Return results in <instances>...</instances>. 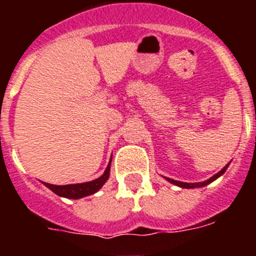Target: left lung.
<instances>
[{
  "mask_svg": "<svg viewBox=\"0 0 256 256\" xmlns=\"http://www.w3.org/2000/svg\"><path fill=\"white\" fill-rule=\"evenodd\" d=\"M228 168V164L226 165L224 168L222 169L219 173H216V176H212V178H209L208 180H205V182H200V183H186V182H180V180H170V178H166V180H169L170 183H173V184H177V186L180 187H183V188H195V187H202V186H206V184H209V183H212V180H216V178L220 177L222 174L224 173L226 169Z\"/></svg>",
  "mask_w": 256,
  "mask_h": 256,
  "instance_id": "1",
  "label": "left lung"
}]
</instances>
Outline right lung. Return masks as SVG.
<instances>
[{
    "label": "right lung",
    "mask_w": 256,
    "mask_h": 256,
    "mask_svg": "<svg viewBox=\"0 0 256 256\" xmlns=\"http://www.w3.org/2000/svg\"><path fill=\"white\" fill-rule=\"evenodd\" d=\"M110 164L112 160L106 166L105 173L97 180H91V182L86 183H76V184H66V186H55V184H50V183H44V186L48 187L51 191H54L56 195L61 196V198H80L84 196L92 195L94 192H97L101 187L104 186V183L108 180L110 176Z\"/></svg>",
    "instance_id": "obj_1"
}]
</instances>
